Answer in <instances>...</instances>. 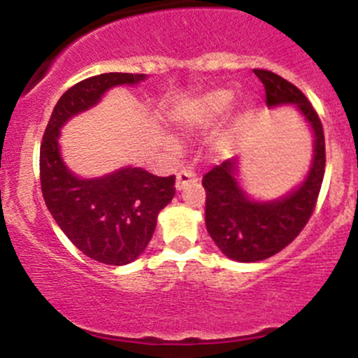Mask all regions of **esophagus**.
<instances>
[{"mask_svg":"<svg viewBox=\"0 0 358 358\" xmlns=\"http://www.w3.org/2000/svg\"><path fill=\"white\" fill-rule=\"evenodd\" d=\"M196 173H194L192 169H183V171H180L178 175H176V190H183L189 183L196 182Z\"/></svg>","mask_w":358,"mask_h":358,"instance_id":"1","label":"esophagus"}]
</instances>
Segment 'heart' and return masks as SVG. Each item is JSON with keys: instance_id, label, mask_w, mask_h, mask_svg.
<instances>
[{"instance_id": "b5f03b06", "label": "heart", "mask_w": 358, "mask_h": 358, "mask_svg": "<svg viewBox=\"0 0 358 358\" xmlns=\"http://www.w3.org/2000/svg\"><path fill=\"white\" fill-rule=\"evenodd\" d=\"M236 102L229 88H215L197 96L182 100L171 110V121L183 129H204L225 117Z\"/></svg>"}]
</instances>
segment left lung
<instances>
[{
  "instance_id": "8db88e82",
  "label": "left lung",
  "mask_w": 358,
  "mask_h": 358,
  "mask_svg": "<svg viewBox=\"0 0 358 358\" xmlns=\"http://www.w3.org/2000/svg\"><path fill=\"white\" fill-rule=\"evenodd\" d=\"M255 74L265 86L270 109L296 106L313 133V156L303 182L277 199H255L239 178V157L223 161L206 173V229L230 259L255 263L282 251L306 225L315 208L326 166V142L319 115L306 96L280 76L263 69Z\"/></svg>"
}]
</instances>
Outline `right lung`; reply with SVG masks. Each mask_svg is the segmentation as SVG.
I'll return each instance as SVG.
<instances>
[{"label":"right lung","instance_id":"right-lung-1","mask_svg":"<svg viewBox=\"0 0 358 358\" xmlns=\"http://www.w3.org/2000/svg\"><path fill=\"white\" fill-rule=\"evenodd\" d=\"M145 74L107 72L69 88L57 102L39 150V175L46 208L83 255L106 265L135 262L156 230L157 215L175 196V176H156L124 166L95 178L69 169L60 154V129L90 110L114 86H135Z\"/></svg>","mask_w":358,"mask_h":358}]
</instances>
